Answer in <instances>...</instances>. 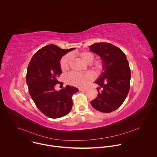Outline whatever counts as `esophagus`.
<instances>
[{
	"instance_id": "1",
	"label": "esophagus",
	"mask_w": 157,
	"mask_h": 157,
	"mask_svg": "<svg viewBox=\"0 0 157 157\" xmlns=\"http://www.w3.org/2000/svg\"><path fill=\"white\" fill-rule=\"evenodd\" d=\"M87 90V89H86V88H79V90L80 91H83V92H85V91H86Z\"/></svg>"
}]
</instances>
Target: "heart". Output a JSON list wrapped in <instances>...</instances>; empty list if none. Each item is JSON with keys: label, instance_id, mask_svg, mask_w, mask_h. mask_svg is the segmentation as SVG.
Segmentation results:
<instances>
[{"label": "heart", "instance_id": "b5f03b06", "mask_svg": "<svg viewBox=\"0 0 157 157\" xmlns=\"http://www.w3.org/2000/svg\"><path fill=\"white\" fill-rule=\"evenodd\" d=\"M75 54L86 63H91L95 57L94 54L92 52L86 51L77 52ZM71 60L72 57L70 54H67L62 58L60 64L61 69L63 71H66L69 69ZM94 68L97 71H100L101 69V63L100 62H95L94 64ZM94 73L90 71L82 73L71 72L67 75L66 81L68 84L74 86L85 87L94 79Z\"/></svg>", "mask_w": 157, "mask_h": 157}]
</instances>
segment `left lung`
<instances>
[{"label": "left lung", "instance_id": "obj_1", "mask_svg": "<svg viewBox=\"0 0 157 157\" xmlns=\"http://www.w3.org/2000/svg\"><path fill=\"white\" fill-rule=\"evenodd\" d=\"M90 49L101 57L104 71L95 82L100 87L97 88L98 96L90 104L100 112H112L123 104L129 91L131 74L129 62L125 54L111 44L95 43Z\"/></svg>", "mask_w": 157, "mask_h": 157}]
</instances>
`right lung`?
Returning a JSON list of instances; mask_svg holds the SVG:
<instances>
[{
	"instance_id": "add662e5",
	"label": "right lung",
	"mask_w": 157,
	"mask_h": 157,
	"mask_svg": "<svg viewBox=\"0 0 157 157\" xmlns=\"http://www.w3.org/2000/svg\"><path fill=\"white\" fill-rule=\"evenodd\" d=\"M75 49L46 45L34 54L28 65L26 80L29 93L37 108L48 117H62L72 109V96L78 90L67 85L57 91L54 87L59 83L57 78L62 74L61 58Z\"/></svg>"
}]
</instances>
